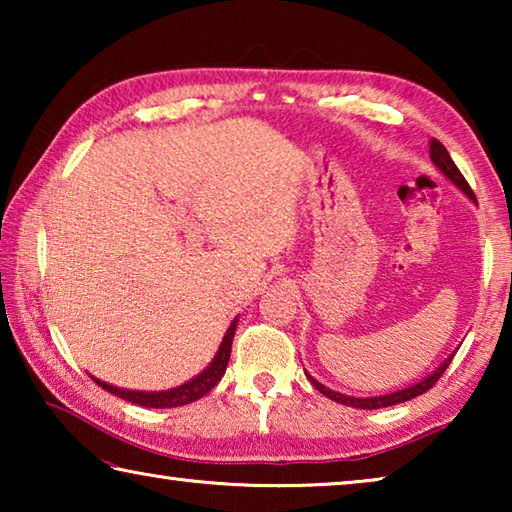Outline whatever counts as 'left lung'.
<instances>
[{
	"label": "left lung",
	"mask_w": 512,
	"mask_h": 512,
	"mask_svg": "<svg viewBox=\"0 0 512 512\" xmlns=\"http://www.w3.org/2000/svg\"><path fill=\"white\" fill-rule=\"evenodd\" d=\"M429 155H431V162L436 164V167L445 173V176L452 180V183L461 189V192L470 198V201H474L476 203V196H474V192L470 189V185H467V180L463 178V173L458 171V167L454 164V160H452V155L447 153V149L443 144H440L438 140H431L429 142ZM452 359H454V354L452 357H449L447 361H443L440 363V366L431 372L429 377H424L422 381H418V384H413V386H409V388H402V391H395V393H388V395H379V397H350V395H343V393H336V391H332V388H327V386H323L320 384V381H316L314 377L309 375V372H305V375L309 377V381L311 384L316 386V391L318 393H323L325 397H329V400H334V402H339V404H345V406H354V409H384V406H393V404H402V402H409V400H413V397H418V395H422V393H427L429 388L436 384V381L443 377V372L447 370V366L449 363H452Z\"/></svg>",
	"instance_id": "left-lung-1"
}]
</instances>
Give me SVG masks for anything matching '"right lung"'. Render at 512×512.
Returning a JSON list of instances; mask_svg holds the SVG:
<instances>
[{"label":"right lung","instance_id":"obj_1","mask_svg":"<svg viewBox=\"0 0 512 512\" xmlns=\"http://www.w3.org/2000/svg\"><path fill=\"white\" fill-rule=\"evenodd\" d=\"M235 329H237V318L232 320V325L228 327V332H225L223 341L219 345V352H216V357L212 359L210 366H207L201 375H196L194 379L185 381L183 386H176V388H169V391H155V393H146V391H126V388H117L112 384H106V381H101L97 377H92L97 384L103 388V391H108L112 395L121 397V400L126 402H133L137 406H146V409H173V406H185V404H192L196 400H201L203 395H207L212 391V388L219 384L221 377L225 375V368H228V361H230V352H232V339H235Z\"/></svg>","mask_w":512,"mask_h":512}]
</instances>
